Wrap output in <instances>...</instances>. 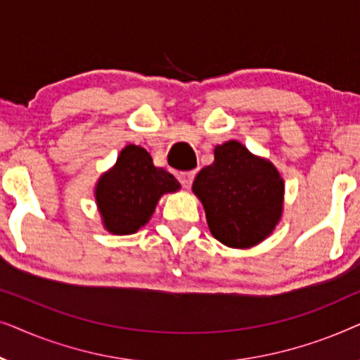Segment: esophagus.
<instances>
[{
  "instance_id": "esophagus-1",
  "label": "esophagus",
  "mask_w": 360,
  "mask_h": 360,
  "mask_svg": "<svg viewBox=\"0 0 360 360\" xmlns=\"http://www.w3.org/2000/svg\"><path fill=\"white\" fill-rule=\"evenodd\" d=\"M193 179H195V172H181V174H179V180L184 188H190Z\"/></svg>"
}]
</instances>
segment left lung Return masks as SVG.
Masks as SVG:
<instances>
[{
  "mask_svg": "<svg viewBox=\"0 0 360 360\" xmlns=\"http://www.w3.org/2000/svg\"><path fill=\"white\" fill-rule=\"evenodd\" d=\"M283 190L278 170L238 141L216 146L214 162L193 181L211 234L236 249L252 248L272 234L282 218Z\"/></svg>",
  "mask_w": 360,
  "mask_h": 360,
  "instance_id": "left-lung-1",
  "label": "left lung"
}]
</instances>
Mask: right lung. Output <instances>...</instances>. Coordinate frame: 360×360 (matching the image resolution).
Instances as JSON below:
<instances>
[{"label": "right lung", "mask_w": 360, "mask_h": 360, "mask_svg": "<svg viewBox=\"0 0 360 360\" xmlns=\"http://www.w3.org/2000/svg\"><path fill=\"white\" fill-rule=\"evenodd\" d=\"M180 188L176 179L152 164L139 146H126L112 169L103 174L95 198L103 226L112 234H134L154 213L160 196Z\"/></svg>", "instance_id": "1"}]
</instances>
